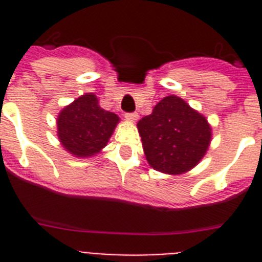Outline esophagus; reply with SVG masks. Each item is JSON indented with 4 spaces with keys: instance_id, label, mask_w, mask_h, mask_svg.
<instances>
[{
    "instance_id": "obj_1",
    "label": "esophagus",
    "mask_w": 262,
    "mask_h": 262,
    "mask_svg": "<svg viewBox=\"0 0 262 262\" xmlns=\"http://www.w3.org/2000/svg\"><path fill=\"white\" fill-rule=\"evenodd\" d=\"M125 118H126L129 122H136V121L139 119V114H137V113H127V114H125Z\"/></svg>"
}]
</instances>
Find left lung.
<instances>
[{
  "label": "left lung",
  "instance_id": "left-lung-1",
  "mask_svg": "<svg viewBox=\"0 0 262 262\" xmlns=\"http://www.w3.org/2000/svg\"><path fill=\"white\" fill-rule=\"evenodd\" d=\"M137 129L149 166L172 175L197 166L212 137L207 118L175 95L162 99Z\"/></svg>",
  "mask_w": 262,
  "mask_h": 262
}]
</instances>
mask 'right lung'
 I'll use <instances>...</instances> for the list:
<instances>
[{
	"label": "right lung",
	"instance_id": "right-lung-1",
	"mask_svg": "<svg viewBox=\"0 0 262 262\" xmlns=\"http://www.w3.org/2000/svg\"><path fill=\"white\" fill-rule=\"evenodd\" d=\"M118 122V115L99 106L94 94H85L61 110L57 135L69 154L90 158L106 147Z\"/></svg>",
	"mask_w": 262,
	"mask_h": 262
}]
</instances>
